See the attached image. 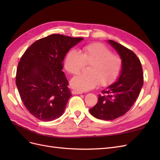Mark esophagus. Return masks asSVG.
I'll return each mask as SVG.
<instances>
[{
  "label": "esophagus",
  "mask_w": 160,
  "mask_h": 160,
  "mask_svg": "<svg viewBox=\"0 0 160 160\" xmlns=\"http://www.w3.org/2000/svg\"><path fill=\"white\" fill-rule=\"evenodd\" d=\"M72 94H75V95H79V94H81V93H82L81 91H77V90H72Z\"/></svg>",
  "instance_id": "1"
}]
</instances>
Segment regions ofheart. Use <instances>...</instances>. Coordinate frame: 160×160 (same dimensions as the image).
I'll use <instances>...</instances> for the list:
<instances>
[{
  "label": "heart",
  "instance_id": "heart-1",
  "mask_svg": "<svg viewBox=\"0 0 160 160\" xmlns=\"http://www.w3.org/2000/svg\"><path fill=\"white\" fill-rule=\"evenodd\" d=\"M121 57L99 42H94L83 47L81 52L71 49L67 53L64 60L66 71L76 75L85 65H89L88 74H80L71 81V86L79 91H86L99 84L108 86L118 78L122 69Z\"/></svg>",
  "mask_w": 160,
  "mask_h": 160
}]
</instances>
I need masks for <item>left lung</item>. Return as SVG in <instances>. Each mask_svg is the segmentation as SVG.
I'll return each instance as SVG.
<instances>
[{"mask_svg":"<svg viewBox=\"0 0 160 160\" xmlns=\"http://www.w3.org/2000/svg\"><path fill=\"white\" fill-rule=\"evenodd\" d=\"M109 42L122 59V69L118 81L101 91L98 103L89 109L95 118L107 121L126 113L138 99L143 84L142 67L137 55L117 42L109 40Z\"/></svg>","mask_w":160,"mask_h":160,"instance_id":"obj_1","label":"left lung"}]
</instances>
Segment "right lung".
Here are the masks:
<instances>
[{"label":"right lung","instance_id":"1","mask_svg":"<svg viewBox=\"0 0 160 160\" xmlns=\"http://www.w3.org/2000/svg\"><path fill=\"white\" fill-rule=\"evenodd\" d=\"M83 39L52 34L33 42L21 57L16 85L25 107L37 119L50 122L63 113L71 93L62 61Z\"/></svg>","mask_w":160,"mask_h":160}]
</instances>
